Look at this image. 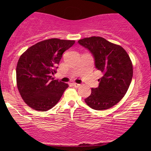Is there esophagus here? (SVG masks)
Instances as JSON below:
<instances>
[{
  "label": "esophagus",
  "instance_id": "obj_1",
  "mask_svg": "<svg viewBox=\"0 0 151 151\" xmlns=\"http://www.w3.org/2000/svg\"><path fill=\"white\" fill-rule=\"evenodd\" d=\"M73 85L75 86V87H79V86H80V84H78V83H75V82H74V83H73Z\"/></svg>",
  "mask_w": 151,
  "mask_h": 151
}]
</instances>
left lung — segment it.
I'll return each instance as SVG.
<instances>
[{"instance_id": "left-lung-1", "label": "left lung", "mask_w": 151, "mask_h": 151, "mask_svg": "<svg viewBox=\"0 0 151 151\" xmlns=\"http://www.w3.org/2000/svg\"><path fill=\"white\" fill-rule=\"evenodd\" d=\"M94 58L96 68L103 73L98 87L84 99L91 109L103 111L117 104L129 89L133 78V65L124 49L102 37L93 36L78 40Z\"/></svg>"}]
</instances>
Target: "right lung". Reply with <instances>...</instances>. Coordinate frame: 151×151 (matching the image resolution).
I'll return each mask as SVG.
<instances>
[{"label":"right lung","mask_w":151,"mask_h":151,"mask_svg":"<svg viewBox=\"0 0 151 151\" xmlns=\"http://www.w3.org/2000/svg\"><path fill=\"white\" fill-rule=\"evenodd\" d=\"M74 40L51 38L36 43L20 55L16 67L18 89L24 102L36 111H47L58 102L68 88L54 80L63 53Z\"/></svg>","instance_id":"right-lung-1"}]
</instances>
